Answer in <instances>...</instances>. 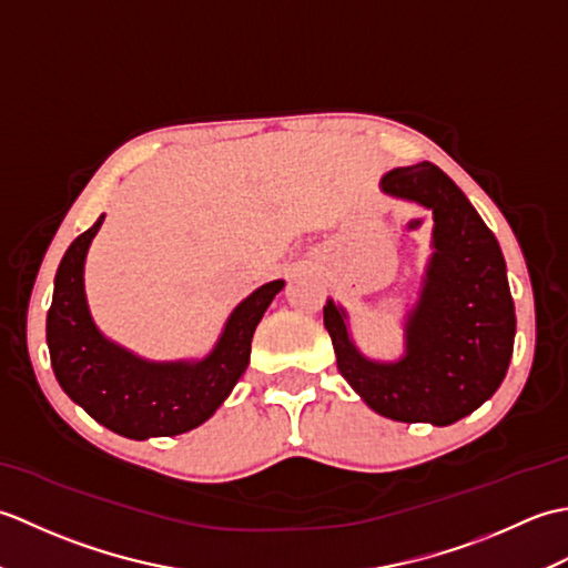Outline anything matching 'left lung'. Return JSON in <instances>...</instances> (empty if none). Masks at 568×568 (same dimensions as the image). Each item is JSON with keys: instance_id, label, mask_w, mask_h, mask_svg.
Returning a JSON list of instances; mask_svg holds the SVG:
<instances>
[{"instance_id": "left-lung-1", "label": "left lung", "mask_w": 568, "mask_h": 568, "mask_svg": "<svg viewBox=\"0 0 568 568\" xmlns=\"http://www.w3.org/2000/svg\"><path fill=\"white\" fill-rule=\"evenodd\" d=\"M388 195L434 214V256L419 303L407 320V352L376 364L348 339L346 312L324 305L336 366L378 415L444 427L474 413L500 388L515 342V305L505 258L486 222L434 163L395 168Z\"/></svg>"}]
</instances>
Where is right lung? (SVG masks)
<instances>
[{
	"label": "right lung",
	"instance_id": "1",
	"mask_svg": "<svg viewBox=\"0 0 568 568\" xmlns=\"http://www.w3.org/2000/svg\"><path fill=\"white\" fill-rule=\"evenodd\" d=\"M104 214L68 246L55 273L53 303L45 320L51 366L72 403L122 437H173L200 427L232 393L251 358V339L283 281L261 285L241 303L197 364H151L106 342L84 300L82 268Z\"/></svg>",
	"mask_w": 568,
	"mask_h": 568
}]
</instances>
